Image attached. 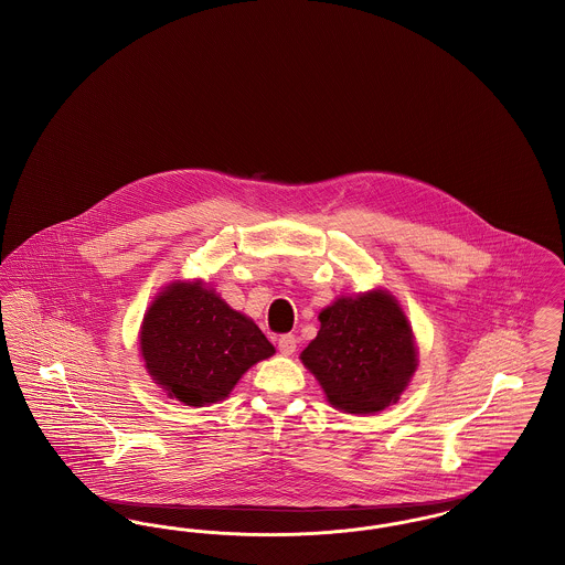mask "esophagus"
<instances>
[{
    "label": "esophagus",
    "instance_id": "esophagus-1",
    "mask_svg": "<svg viewBox=\"0 0 565 565\" xmlns=\"http://www.w3.org/2000/svg\"><path fill=\"white\" fill-rule=\"evenodd\" d=\"M277 348L284 355H292L296 351V337L295 334H281L277 341Z\"/></svg>",
    "mask_w": 565,
    "mask_h": 565
}]
</instances>
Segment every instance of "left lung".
<instances>
[{"label": "left lung", "mask_w": 565, "mask_h": 565, "mask_svg": "<svg viewBox=\"0 0 565 565\" xmlns=\"http://www.w3.org/2000/svg\"><path fill=\"white\" fill-rule=\"evenodd\" d=\"M320 323L300 360L318 376L328 403L353 415L396 403L417 366L413 332L396 300L381 290L339 298Z\"/></svg>", "instance_id": "1"}]
</instances>
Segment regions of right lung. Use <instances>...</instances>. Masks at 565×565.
Listing matches in <instances>:
<instances>
[{
  "label": "right lung",
  "mask_w": 565,
  "mask_h": 565,
  "mask_svg": "<svg viewBox=\"0 0 565 565\" xmlns=\"http://www.w3.org/2000/svg\"><path fill=\"white\" fill-rule=\"evenodd\" d=\"M275 353L263 330L201 284H173L141 326V355L162 390L189 406L217 403Z\"/></svg>",
  "instance_id": "1"
}]
</instances>
